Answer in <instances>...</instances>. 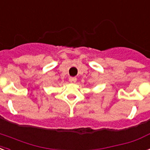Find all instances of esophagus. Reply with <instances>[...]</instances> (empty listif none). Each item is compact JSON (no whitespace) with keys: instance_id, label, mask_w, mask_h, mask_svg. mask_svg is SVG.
<instances>
[{"instance_id":"1","label":"esophagus","mask_w":150,"mask_h":150,"mask_svg":"<svg viewBox=\"0 0 150 150\" xmlns=\"http://www.w3.org/2000/svg\"><path fill=\"white\" fill-rule=\"evenodd\" d=\"M69 82H70V83H76V77H73V76H70V77L69 78Z\"/></svg>"}]
</instances>
